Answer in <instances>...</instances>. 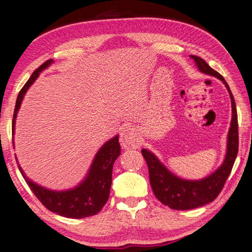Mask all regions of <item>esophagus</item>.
Wrapping results in <instances>:
<instances>
[{
  "mask_svg": "<svg viewBox=\"0 0 252 252\" xmlns=\"http://www.w3.org/2000/svg\"><path fill=\"white\" fill-rule=\"evenodd\" d=\"M120 143L123 149L129 150L136 147L139 144V137L133 127H125L120 135Z\"/></svg>",
  "mask_w": 252,
  "mask_h": 252,
  "instance_id": "34e87169",
  "label": "esophagus"
}]
</instances>
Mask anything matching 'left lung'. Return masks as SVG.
<instances>
[{
	"instance_id": "obj_1",
	"label": "left lung",
	"mask_w": 252,
	"mask_h": 252,
	"mask_svg": "<svg viewBox=\"0 0 252 252\" xmlns=\"http://www.w3.org/2000/svg\"><path fill=\"white\" fill-rule=\"evenodd\" d=\"M193 59L199 71L208 75L218 77L227 88L231 100V121L227 135V151L225 159L213 174L200 180H186L172 174L162 165L160 160L149 150L143 149L142 155L149 167L150 182L153 192L162 204L172 210H191L200 208L214 201L220 193L233 168L238 153V119L236 103L228 84L219 72L213 70L203 59L190 56Z\"/></svg>"
}]
</instances>
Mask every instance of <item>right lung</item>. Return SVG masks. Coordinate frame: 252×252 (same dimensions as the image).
I'll return each mask as SVG.
<instances>
[{
	"label": "right lung",
	"mask_w": 252,
	"mask_h": 252,
	"mask_svg": "<svg viewBox=\"0 0 252 252\" xmlns=\"http://www.w3.org/2000/svg\"><path fill=\"white\" fill-rule=\"evenodd\" d=\"M52 62L53 60H48L42 65L39 66L19 92L13 116V135L15 132V122H16L17 112L21 108V103L24 99L25 94L28 91V88L32 85V83L37 80L40 72L46 70L50 64H52ZM121 149L119 144V135H116L109 141H107L100 147L99 151L96 153L95 158L92 162V166L87 172L85 179L75 188L64 191L49 190L34 184L33 181L26 177L18 162L17 165L29 188L32 189L33 194L49 211L64 216V218L84 219L88 218V216L96 215L109 199L113 162L119 157Z\"/></svg>",
	"instance_id": "add662e5"
}]
</instances>
